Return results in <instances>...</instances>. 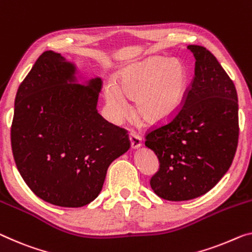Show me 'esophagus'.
Listing matches in <instances>:
<instances>
[{
	"label": "esophagus",
	"mask_w": 252,
	"mask_h": 252,
	"mask_svg": "<svg viewBox=\"0 0 252 252\" xmlns=\"http://www.w3.org/2000/svg\"><path fill=\"white\" fill-rule=\"evenodd\" d=\"M129 141H130V146L133 150H136L142 146V138L136 134L131 133L129 135Z\"/></svg>",
	"instance_id": "1"
}]
</instances>
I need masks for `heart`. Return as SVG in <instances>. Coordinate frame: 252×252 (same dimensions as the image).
Returning <instances> with one entry per match:
<instances>
[{
  "mask_svg": "<svg viewBox=\"0 0 252 252\" xmlns=\"http://www.w3.org/2000/svg\"><path fill=\"white\" fill-rule=\"evenodd\" d=\"M188 72L178 60L154 56L119 69L117 84L104 89V99L116 118L127 114V100H135V111L150 125L172 119L183 106Z\"/></svg>",
  "mask_w": 252,
  "mask_h": 252,
  "instance_id": "b5f03b06",
  "label": "heart"
}]
</instances>
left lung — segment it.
Returning <instances> with one entry per match:
<instances>
[{
  "instance_id": "1",
  "label": "left lung",
  "mask_w": 252,
  "mask_h": 252,
  "mask_svg": "<svg viewBox=\"0 0 252 252\" xmlns=\"http://www.w3.org/2000/svg\"><path fill=\"white\" fill-rule=\"evenodd\" d=\"M195 77L185 104L166 125L151 131L145 146L160 169L150 185L172 202L197 198L222 179L238 146V94L219 61L203 46L189 45Z\"/></svg>"
}]
</instances>
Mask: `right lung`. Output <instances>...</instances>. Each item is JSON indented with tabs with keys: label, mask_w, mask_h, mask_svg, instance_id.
Masks as SVG:
<instances>
[{
	"label": "right lung",
	"mask_w": 252,
	"mask_h": 252,
	"mask_svg": "<svg viewBox=\"0 0 252 252\" xmlns=\"http://www.w3.org/2000/svg\"><path fill=\"white\" fill-rule=\"evenodd\" d=\"M101 79L82 77L60 53L38 57L18 89L11 127L15 164L45 202L82 207L101 191L111 162L126 153V130L108 123L96 104Z\"/></svg>",
	"instance_id": "right-lung-1"
}]
</instances>
